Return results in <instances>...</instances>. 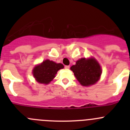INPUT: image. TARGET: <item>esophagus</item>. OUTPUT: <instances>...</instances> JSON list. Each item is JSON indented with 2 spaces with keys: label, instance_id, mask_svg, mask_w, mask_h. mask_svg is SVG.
<instances>
[{
  "label": "esophagus",
  "instance_id": "obj_1",
  "mask_svg": "<svg viewBox=\"0 0 130 130\" xmlns=\"http://www.w3.org/2000/svg\"><path fill=\"white\" fill-rule=\"evenodd\" d=\"M64 68L66 69V70H69V69H70V66H64Z\"/></svg>",
  "mask_w": 130,
  "mask_h": 130
}]
</instances>
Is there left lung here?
I'll return each mask as SVG.
<instances>
[{
	"mask_svg": "<svg viewBox=\"0 0 130 130\" xmlns=\"http://www.w3.org/2000/svg\"><path fill=\"white\" fill-rule=\"evenodd\" d=\"M83 86H90L99 80L102 74L100 66L94 58H81L70 68Z\"/></svg>",
	"mask_w": 130,
	"mask_h": 130,
	"instance_id": "8db88e82",
	"label": "left lung"
}]
</instances>
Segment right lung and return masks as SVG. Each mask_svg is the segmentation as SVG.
<instances>
[{
	"label": "right lung",
	"instance_id": "1",
	"mask_svg": "<svg viewBox=\"0 0 130 130\" xmlns=\"http://www.w3.org/2000/svg\"><path fill=\"white\" fill-rule=\"evenodd\" d=\"M63 68V64L60 63L57 64L49 60H46L34 68L33 75L38 83L48 84L55 77L57 72Z\"/></svg>",
	"mask_w": 130,
	"mask_h": 130
}]
</instances>
